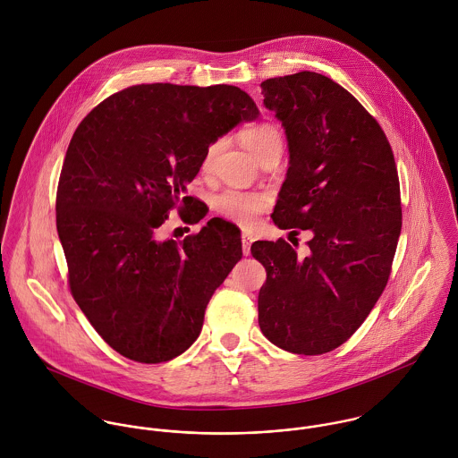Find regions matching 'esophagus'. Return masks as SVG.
<instances>
[{
  "label": "esophagus",
  "instance_id": "34e87169",
  "mask_svg": "<svg viewBox=\"0 0 458 458\" xmlns=\"http://www.w3.org/2000/svg\"><path fill=\"white\" fill-rule=\"evenodd\" d=\"M242 243H243V254L250 256V247L254 243V236L250 233H243L242 234Z\"/></svg>",
  "mask_w": 458,
  "mask_h": 458
}]
</instances>
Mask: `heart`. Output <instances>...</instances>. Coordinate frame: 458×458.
<instances>
[{
	"label": "heart",
	"instance_id": "b5f03b06",
	"mask_svg": "<svg viewBox=\"0 0 458 458\" xmlns=\"http://www.w3.org/2000/svg\"><path fill=\"white\" fill-rule=\"evenodd\" d=\"M240 139L243 146L261 162L266 157H273L282 153L284 140L282 133L273 123H259L254 127H249L240 133ZM220 148V140L208 146L204 158H202V169H208ZM267 199L256 192H245L236 189H225L213 197V208L225 218L238 222L242 225H252L258 218V215L266 208Z\"/></svg>",
	"mask_w": 458,
	"mask_h": 458
}]
</instances>
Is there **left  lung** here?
<instances>
[{
    "label": "left lung",
    "mask_w": 458,
    "mask_h": 458,
    "mask_svg": "<svg viewBox=\"0 0 458 458\" xmlns=\"http://www.w3.org/2000/svg\"><path fill=\"white\" fill-rule=\"evenodd\" d=\"M261 89L289 148L271 218L312 238L305 258L282 238L252 245L266 269L259 327L284 351L323 354L363 325L386 287L402 229L396 165L379 123L327 75L303 70Z\"/></svg>",
    "instance_id": "left-lung-1"
}]
</instances>
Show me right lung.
Returning a JSON list of instances; mask_svg holds the SVG:
<instances>
[{
  "instance_id": "right-lung-1",
  "label": "right lung",
  "mask_w": 458,
  "mask_h": 458,
  "mask_svg": "<svg viewBox=\"0 0 458 458\" xmlns=\"http://www.w3.org/2000/svg\"><path fill=\"white\" fill-rule=\"evenodd\" d=\"M259 118L240 88L137 84L77 127L60 176L56 227L73 300L122 356L162 363L199 336L215 289L242 259L240 229L209 220L182 242L160 240L167 211L204 215L187 185L204 153Z\"/></svg>"
}]
</instances>
